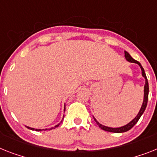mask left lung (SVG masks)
Wrapping results in <instances>:
<instances>
[{"mask_svg":"<svg viewBox=\"0 0 157 157\" xmlns=\"http://www.w3.org/2000/svg\"><path fill=\"white\" fill-rule=\"evenodd\" d=\"M124 56H125L126 60L128 61H129V62L132 63H136V64H137L140 68H141V71H142V76L144 77L145 79V85H144V101H143V105L141 106V109L140 110L139 113L137 114V116L134 118L131 122L126 124V125L123 126V127H120V128H109V127H106V126H104L102 125L101 124H100L97 120L95 119L94 117V121L97 122V124L99 126V128H101L102 130H105V131H107V132H116V133H120V132H127L128 130H130L137 123V121H139V119L140 118V117L142 116V114L144 113V110H145L146 107H147V104H148V91H149V88H148V80H147V77H146V74L145 72H144V70L143 67L141 66V64L140 63L138 62L137 60H134L132 57L129 55V53L127 52H124Z\"/></svg>","mask_w":157,"mask_h":157,"instance_id":"1","label":"left lung"}]
</instances>
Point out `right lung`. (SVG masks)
I'll return each instance as SVG.
<instances>
[{"label":"right lung","mask_w":157,"mask_h":157,"mask_svg":"<svg viewBox=\"0 0 157 157\" xmlns=\"http://www.w3.org/2000/svg\"><path fill=\"white\" fill-rule=\"evenodd\" d=\"M64 111H65V107H64ZM60 123H61V122H60ZM60 124H56V125L55 126V127L50 128L49 130H51V129H54V128H55L58 127V126L60 125ZM27 128H29V129H31V130H36V131H42V130H43V129H35V128H30V127H27ZM44 130H47V128H46V129H44Z\"/></svg>","instance_id":"1"}]
</instances>
